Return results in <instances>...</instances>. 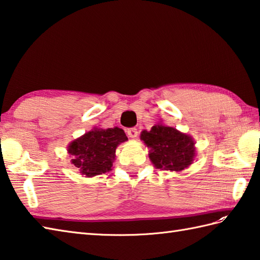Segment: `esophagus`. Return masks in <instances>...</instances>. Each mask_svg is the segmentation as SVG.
I'll return each instance as SVG.
<instances>
[{"label": "esophagus", "instance_id": "1", "mask_svg": "<svg viewBox=\"0 0 260 260\" xmlns=\"http://www.w3.org/2000/svg\"><path fill=\"white\" fill-rule=\"evenodd\" d=\"M127 135L132 137V139H135L139 135V132H137V128H135V127H131V128L127 129Z\"/></svg>", "mask_w": 260, "mask_h": 260}]
</instances>
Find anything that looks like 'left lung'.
I'll list each match as a JSON object with an SVG mask.
<instances>
[{"instance_id": "left-lung-1", "label": "left lung", "mask_w": 260, "mask_h": 260, "mask_svg": "<svg viewBox=\"0 0 260 260\" xmlns=\"http://www.w3.org/2000/svg\"><path fill=\"white\" fill-rule=\"evenodd\" d=\"M141 139L150 148V158L157 169L184 170L194 157V142L173 127L155 125L150 132L143 131Z\"/></svg>"}]
</instances>
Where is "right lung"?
<instances>
[{"label":"right lung","instance_id":"1","mask_svg":"<svg viewBox=\"0 0 260 260\" xmlns=\"http://www.w3.org/2000/svg\"><path fill=\"white\" fill-rule=\"evenodd\" d=\"M125 141L127 136L118 127L93 129L71 143L68 152L73 155L71 162L80 170V173L95 176L110 171L116 147Z\"/></svg>","mask_w":260,"mask_h":260}]
</instances>
